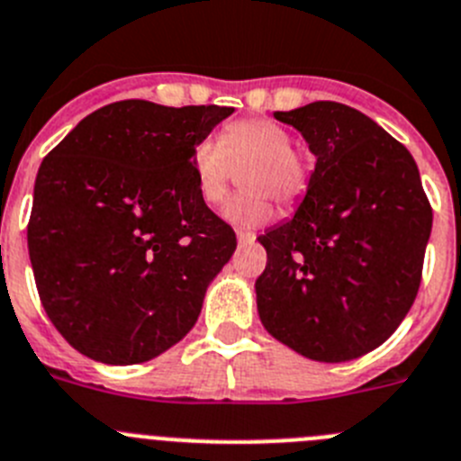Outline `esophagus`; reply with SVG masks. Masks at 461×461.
<instances>
[{
    "label": "esophagus",
    "instance_id": "34e87169",
    "mask_svg": "<svg viewBox=\"0 0 461 461\" xmlns=\"http://www.w3.org/2000/svg\"><path fill=\"white\" fill-rule=\"evenodd\" d=\"M238 242L242 244H253L256 242V233H251V230H238Z\"/></svg>",
    "mask_w": 461,
    "mask_h": 461
}]
</instances>
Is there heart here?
<instances>
[{"label": "heart", "mask_w": 461, "mask_h": 461, "mask_svg": "<svg viewBox=\"0 0 461 461\" xmlns=\"http://www.w3.org/2000/svg\"><path fill=\"white\" fill-rule=\"evenodd\" d=\"M194 178L201 198L219 205L230 192L238 168L249 192L238 194L223 208V217L238 228H258L274 217V201L293 205L306 194L311 171L293 148V134L269 118H242L226 125L221 139L203 137L194 143Z\"/></svg>", "instance_id": "heart-1"}]
</instances>
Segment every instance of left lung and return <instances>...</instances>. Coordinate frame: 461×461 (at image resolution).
I'll use <instances>...</instances> for the list:
<instances>
[{
    "label": "left lung",
    "instance_id": "left-lung-1",
    "mask_svg": "<svg viewBox=\"0 0 461 461\" xmlns=\"http://www.w3.org/2000/svg\"><path fill=\"white\" fill-rule=\"evenodd\" d=\"M274 118L297 128L318 162L294 217L258 238L267 251L258 315L302 357L358 358L400 327L418 294L432 230L418 167L348 104L320 100Z\"/></svg>",
    "mask_w": 461,
    "mask_h": 461
}]
</instances>
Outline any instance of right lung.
<instances>
[{"label":"right lung","mask_w":461,"mask_h":461,"mask_svg":"<svg viewBox=\"0 0 461 461\" xmlns=\"http://www.w3.org/2000/svg\"><path fill=\"white\" fill-rule=\"evenodd\" d=\"M230 113L121 100L43 159L29 258L45 313L84 357L150 361L196 324L238 240L198 194L189 153Z\"/></svg>","instance_id":"obj_1"}]
</instances>
